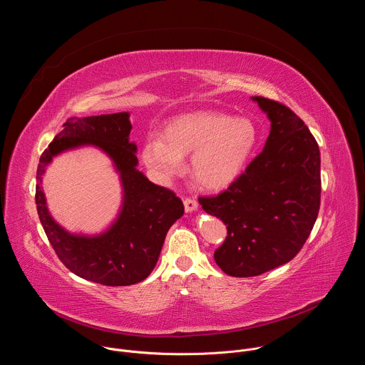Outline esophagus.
<instances>
[{
  "label": "esophagus",
  "mask_w": 365,
  "mask_h": 365,
  "mask_svg": "<svg viewBox=\"0 0 365 365\" xmlns=\"http://www.w3.org/2000/svg\"><path fill=\"white\" fill-rule=\"evenodd\" d=\"M183 205H185V211L186 212H192V211L197 210V202L193 197H185Z\"/></svg>",
  "instance_id": "obj_1"
}]
</instances>
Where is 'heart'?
Wrapping results in <instances>:
<instances>
[{"instance_id": "b5f03b06", "label": "heart", "mask_w": 365, "mask_h": 365, "mask_svg": "<svg viewBox=\"0 0 365 365\" xmlns=\"http://www.w3.org/2000/svg\"><path fill=\"white\" fill-rule=\"evenodd\" d=\"M258 138V128L250 118L190 113L169 121L163 138L148 137L141 145V159L154 175L170 180L182 172V158L192 153L195 182L206 189H221L244 170Z\"/></svg>"}]
</instances>
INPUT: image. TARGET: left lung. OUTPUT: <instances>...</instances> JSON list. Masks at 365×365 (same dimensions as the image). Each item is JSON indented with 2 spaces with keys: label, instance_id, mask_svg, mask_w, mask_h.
<instances>
[{
  "label": "left lung",
  "instance_id": "1",
  "mask_svg": "<svg viewBox=\"0 0 365 365\" xmlns=\"http://www.w3.org/2000/svg\"><path fill=\"white\" fill-rule=\"evenodd\" d=\"M272 121L263 151L220 195L199 196L202 210L227 225L215 263L252 277L289 263L302 250L321 206L319 145L282 102L252 96Z\"/></svg>",
  "mask_w": 365,
  "mask_h": 365
}]
</instances>
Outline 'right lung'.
Returning <instances> with one entry per match:
<instances>
[{
    "mask_svg": "<svg viewBox=\"0 0 365 365\" xmlns=\"http://www.w3.org/2000/svg\"><path fill=\"white\" fill-rule=\"evenodd\" d=\"M128 113L72 117L40 155L36 205L43 230L61 262L76 276L103 286H130L144 280L158 263L166 234L183 212L175 192L151 183L135 169L137 145L128 141ZM85 143L102 148L113 159L125 187L123 210L108 231L96 237L73 236L49 217L41 175L56 153Z\"/></svg>",
    "mask_w": 365,
    "mask_h": 365,
    "instance_id": "1",
    "label": "right lung"
}]
</instances>
